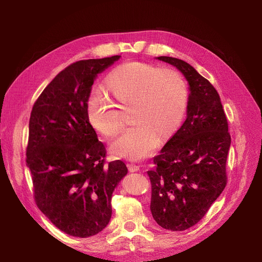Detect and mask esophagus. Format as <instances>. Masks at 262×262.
<instances>
[{"instance_id": "1", "label": "esophagus", "mask_w": 262, "mask_h": 262, "mask_svg": "<svg viewBox=\"0 0 262 262\" xmlns=\"http://www.w3.org/2000/svg\"><path fill=\"white\" fill-rule=\"evenodd\" d=\"M127 168H128V171L132 173L138 172L140 170V168L138 166H136V164H133V163H127Z\"/></svg>"}]
</instances>
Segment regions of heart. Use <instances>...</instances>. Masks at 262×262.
Returning <instances> with one entry per match:
<instances>
[{"mask_svg": "<svg viewBox=\"0 0 262 262\" xmlns=\"http://www.w3.org/2000/svg\"><path fill=\"white\" fill-rule=\"evenodd\" d=\"M103 87L117 105L130 107L133 125L112 144L116 156L143 159L154 152L158 141L168 142L181 128L189 105V90L178 72L146 62L126 61L107 74ZM86 113L92 128L104 138L119 133L118 112L101 96H90Z\"/></svg>", "mask_w": 262, "mask_h": 262, "instance_id": "obj_1", "label": "heart"}]
</instances>
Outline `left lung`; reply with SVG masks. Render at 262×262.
Masks as SVG:
<instances>
[{"label":"left lung","instance_id":"obj_1","mask_svg":"<svg viewBox=\"0 0 262 262\" xmlns=\"http://www.w3.org/2000/svg\"><path fill=\"white\" fill-rule=\"evenodd\" d=\"M156 58L175 67L190 91L186 121L154 157L155 169L147 171L154 220L162 228L181 231L195 225L224 190L230 135L210 82L182 59Z\"/></svg>","mask_w":262,"mask_h":262}]
</instances>
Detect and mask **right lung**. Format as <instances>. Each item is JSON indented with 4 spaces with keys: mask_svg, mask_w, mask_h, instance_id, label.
<instances>
[{
    "mask_svg": "<svg viewBox=\"0 0 262 262\" xmlns=\"http://www.w3.org/2000/svg\"><path fill=\"white\" fill-rule=\"evenodd\" d=\"M80 60L46 87L30 118L26 164L38 208L68 235L91 237L112 217V198L125 163L105 164L106 148L90 125L86 104L98 74L120 59Z\"/></svg>",
    "mask_w": 262,
    "mask_h": 262,
    "instance_id": "1",
    "label": "right lung"
}]
</instances>
